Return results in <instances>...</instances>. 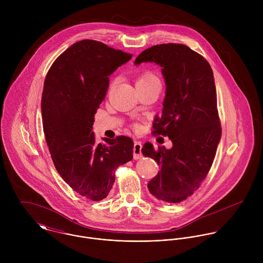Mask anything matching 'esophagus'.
Instances as JSON below:
<instances>
[{"label": "esophagus", "mask_w": 263, "mask_h": 263, "mask_svg": "<svg viewBox=\"0 0 263 263\" xmlns=\"http://www.w3.org/2000/svg\"><path fill=\"white\" fill-rule=\"evenodd\" d=\"M143 157L142 154V144L140 142H136L134 145V159L138 160Z\"/></svg>", "instance_id": "obj_1"}]
</instances>
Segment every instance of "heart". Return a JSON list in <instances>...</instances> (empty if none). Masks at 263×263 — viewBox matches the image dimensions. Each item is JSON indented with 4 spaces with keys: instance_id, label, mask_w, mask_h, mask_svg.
Segmentation results:
<instances>
[{
    "instance_id": "heart-1",
    "label": "heart",
    "mask_w": 263,
    "mask_h": 263,
    "mask_svg": "<svg viewBox=\"0 0 263 263\" xmlns=\"http://www.w3.org/2000/svg\"><path fill=\"white\" fill-rule=\"evenodd\" d=\"M155 80H159L157 77L151 73H145L142 76L139 77L137 83H141V82H148V81H155Z\"/></svg>"
}]
</instances>
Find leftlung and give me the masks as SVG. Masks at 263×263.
Here are the masks:
<instances>
[{
    "mask_svg": "<svg viewBox=\"0 0 263 263\" xmlns=\"http://www.w3.org/2000/svg\"><path fill=\"white\" fill-rule=\"evenodd\" d=\"M148 62L162 68L166 83L162 116L155 119L153 135L168 137L173 144L169 150L144 145L143 155L160 166L148 188L158 200L176 203L205 179L221 140L214 74L202 55L180 43L147 48L135 65Z\"/></svg>",
    "mask_w": 263,
    "mask_h": 263,
    "instance_id": "obj_1",
    "label": "left lung"
}]
</instances>
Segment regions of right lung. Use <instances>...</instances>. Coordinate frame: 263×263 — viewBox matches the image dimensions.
I'll return each instance as SVG.
<instances>
[{
    "mask_svg": "<svg viewBox=\"0 0 263 263\" xmlns=\"http://www.w3.org/2000/svg\"><path fill=\"white\" fill-rule=\"evenodd\" d=\"M132 57L100 41L81 40L53 62L44 80L42 124L54 167L70 187L94 201L108 195L115 170L133 159L130 138L97 144L92 132L109 76Z\"/></svg>",
    "mask_w": 263,
    "mask_h": 263,
    "instance_id": "obj_1",
    "label": "right lung"
}]
</instances>
